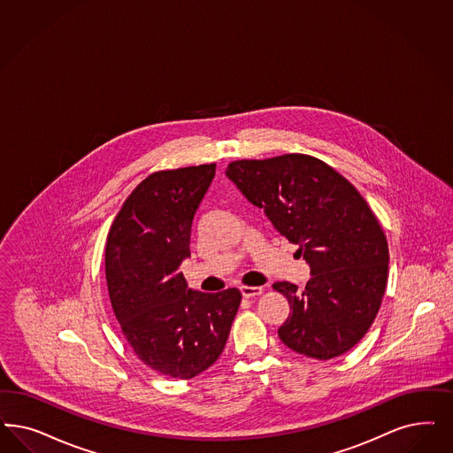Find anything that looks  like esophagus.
Returning a JSON list of instances; mask_svg holds the SVG:
<instances>
[{"instance_id":"esophagus-1","label":"esophagus","mask_w":453,"mask_h":453,"mask_svg":"<svg viewBox=\"0 0 453 453\" xmlns=\"http://www.w3.org/2000/svg\"><path fill=\"white\" fill-rule=\"evenodd\" d=\"M239 291L244 297H256L263 295V288H259V286H241Z\"/></svg>"}]
</instances>
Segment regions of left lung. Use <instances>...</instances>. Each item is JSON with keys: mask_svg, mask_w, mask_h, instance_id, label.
<instances>
[{"mask_svg": "<svg viewBox=\"0 0 453 453\" xmlns=\"http://www.w3.org/2000/svg\"><path fill=\"white\" fill-rule=\"evenodd\" d=\"M226 175L310 265L311 278L274 282L289 303L278 334L299 355L331 359L366 334L388 278V244L372 209L343 175L311 156L235 160Z\"/></svg>", "mask_w": 453, "mask_h": 453, "instance_id": "1", "label": "left lung"}]
</instances>
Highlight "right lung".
<instances>
[{
	"mask_svg": "<svg viewBox=\"0 0 453 453\" xmlns=\"http://www.w3.org/2000/svg\"><path fill=\"white\" fill-rule=\"evenodd\" d=\"M216 175V164L150 173L127 197L105 248L113 312L147 366L188 380L218 361L241 293H201L179 271L190 257L192 220Z\"/></svg>",
	"mask_w": 453,
	"mask_h": 453,
	"instance_id": "add662e5",
	"label": "right lung"
}]
</instances>
